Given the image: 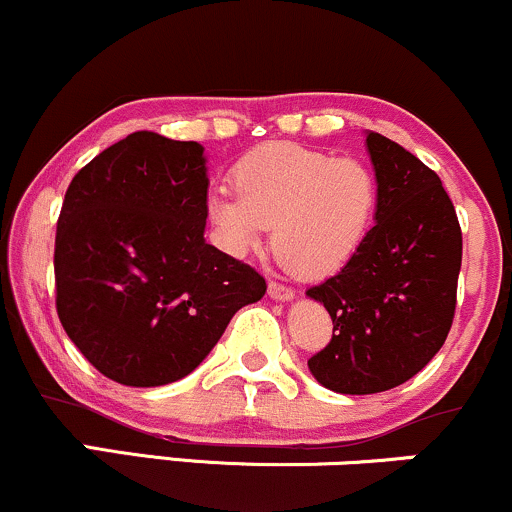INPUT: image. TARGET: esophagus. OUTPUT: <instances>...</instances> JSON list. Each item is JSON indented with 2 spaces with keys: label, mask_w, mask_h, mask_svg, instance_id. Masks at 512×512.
<instances>
[{
  "label": "esophagus",
  "mask_w": 512,
  "mask_h": 512,
  "mask_svg": "<svg viewBox=\"0 0 512 512\" xmlns=\"http://www.w3.org/2000/svg\"><path fill=\"white\" fill-rule=\"evenodd\" d=\"M268 297L275 299V302H292L294 290L285 285H278V282H268Z\"/></svg>",
  "instance_id": "34e87169"
}]
</instances>
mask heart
<instances>
[{
	"instance_id": "obj_1",
	"label": "heart",
	"mask_w": 512,
	"mask_h": 512,
	"mask_svg": "<svg viewBox=\"0 0 512 512\" xmlns=\"http://www.w3.org/2000/svg\"><path fill=\"white\" fill-rule=\"evenodd\" d=\"M234 194L208 196L206 215L227 254L246 256L270 227V249L294 278L340 273L369 237L378 189L374 174L352 158L297 143H266L232 170Z\"/></svg>"
}]
</instances>
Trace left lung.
Here are the masks:
<instances>
[{
	"label": "left lung",
	"mask_w": 512,
	"mask_h": 512,
	"mask_svg": "<svg viewBox=\"0 0 512 512\" xmlns=\"http://www.w3.org/2000/svg\"><path fill=\"white\" fill-rule=\"evenodd\" d=\"M376 174V225L359 254L306 297L333 318V340L309 359L321 386L383 393L410 381L453 326L462 232L434 170L390 138L366 131Z\"/></svg>",
	"instance_id": "1"
}]
</instances>
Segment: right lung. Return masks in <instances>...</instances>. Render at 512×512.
Returning a JSON list of instances; mask_svg holds the SVG:
<instances>
[{
	"label": "right lung",
	"instance_id": "obj_1",
	"mask_svg": "<svg viewBox=\"0 0 512 512\" xmlns=\"http://www.w3.org/2000/svg\"><path fill=\"white\" fill-rule=\"evenodd\" d=\"M203 146L136 131L66 189L54 239L57 314L100 374L155 388L189 376L266 280L206 242Z\"/></svg>",
	"mask_w": 512,
	"mask_h": 512
}]
</instances>
